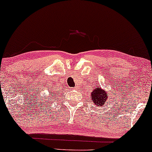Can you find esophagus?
I'll return each instance as SVG.
<instances>
[{
  "mask_svg": "<svg viewBox=\"0 0 152 152\" xmlns=\"http://www.w3.org/2000/svg\"><path fill=\"white\" fill-rule=\"evenodd\" d=\"M72 90H76V88L75 87V88H72Z\"/></svg>",
  "mask_w": 152,
  "mask_h": 152,
  "instance_id": "obj_1",
  "label": "esophagus"
}]
</instances>
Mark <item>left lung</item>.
Masks as SVG:
<instances>
[{"mask_svg":"<svg viewBox=\"0 0 152 152\" xmlns=\"http://www.w3.org/2000/svg\"><path fill=\"white\" fill-rule=\"evenodd\" d=\"M91 97L92 100L95 105L103 106L108 98V93L99 88V86H97V88H94V90L92 91Z\"/></svg>","mask_w":152,"mask_h":152,"instance_id":"8db88e82","label":"left lung"}]
</instances>
